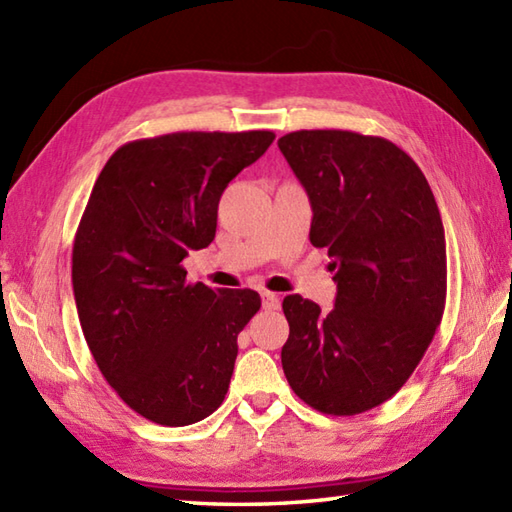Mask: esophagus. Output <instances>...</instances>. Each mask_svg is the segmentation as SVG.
Instances as JSON below:
<instances>
[{"label":"esophagus","instance_id":"esophagus-1","mask_svg":"<svg viewBox=\"0 0 512 512\" xmlns=\"http://www.w3.org/2000/svg\"><path fill=\"white\" fill-rule=\"evenodd\" d=\"M262 303H264L266 310H277L281 306V299H279V295H275V292L264 290L262 292Z\"/></svg>","mask_w":512,"mask_h":512}]
</instances>
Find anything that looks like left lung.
Returning a JSON list of instances; mask_svg holds the SVG:
<instances>
[{"mask_svg":"<svg viewBox=\"0 0 512 512\" xmlns=\"http://www.w3.org/2000/svg\"><path fill=\"white\" fill-rule=\"evenodd\" d=\"M277 145L308 193L310 242L328 248L336 281L330 312L284 299L281 365L306 405L356 416L407 383L442 321V217L420 167L387 138L301 129Z\"/></svg>","mask_w":512,"mask_h":512,"instance_id":"left-lung-1","label":"left lung"}]
</instances>
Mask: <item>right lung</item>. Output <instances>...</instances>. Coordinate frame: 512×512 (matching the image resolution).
Listing matches in <instances>:
<instances>
[{
	"mask_svg": "<svg viewBox=\"0 0 512 512\" xmlns=\"http://www.w3.org/2000/svg\"><path fill=\"white\" fill-rule=\"evenodd\" d=\"M273 140L268 129L140 138L94 182L72 246L76 310L107 383L151 422L187 427L226 396L237 334L262 299L187 284L182 259L213 242L228 182Z\"/></svg>",
	"mask_w": 512,
	"mask_h": 512,
	"instance_id": "obj_1",
	"label": "right lung"
}]
</instances>
